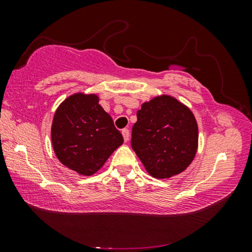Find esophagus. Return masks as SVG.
Instances as JSON below:
<instances>
[{
	"mask_svg": "<svg viewBox=\"0 0 252 252\" xmlns=\"http://www.w3.org/2000/svg\"><path fill=\"white\" fill-rule=\"evenodd\" d=\"M122 134H123L124 141H125V142H127V141L129 140V130L127 129V128H124V129L122 130Z\"/></svg>",
	"mask_w": 252,
	"mask_h": 252,
	"instance_id": "1",
	"label": "esophagus"
}]
</instances>
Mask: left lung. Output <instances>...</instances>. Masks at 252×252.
Segmentation results:
<instances>
[{"label": "left lung", "mask_w": 252, "mask_h": 252, "mask_svg": "<svg viewBox=\"0 0 252 252\" xmlns=\"http://www.w3.org/2000/svg\"><path fill=\"white\" fill-rule=\"evenodd\" d=\"M132 129V148L150 175L171 178L187 168L198 146V127L190 109L170 95L144 102Z\"/></svg>", "instance_id": "left-lung-1"}]
</instances>
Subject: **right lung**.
Listing matches in <instances>:
<instances>
[{
  "mask_svg": "<svg viewBox=\"0 0 252 252\" xmlns=\"http://www.w3.org/2000/svg\"><path fill=\"white\" fill-rule=\"evenodd\" d=\"M96 94L77 93L58 106L51 125L56 157L81 175H93L124 142Z\"/></svg>",
  "mask_w": 252,
  "mask_h": 252,
  "instance_id": "right-lung-1",
  "label": "right lung"
}]
</instances>
